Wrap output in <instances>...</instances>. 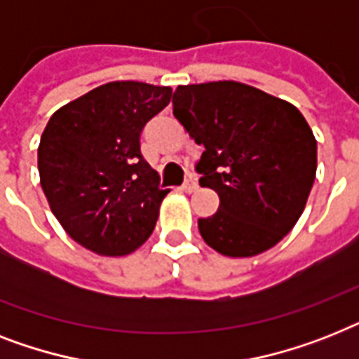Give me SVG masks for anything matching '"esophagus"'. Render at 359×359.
<instances>
[{
    "instance_id": "obj_1",
    "label": "esophagus",
    "mask_w": 359,
    "mask_h": 359,
    "mask_svg": "<svg viewBox=\"0 0 359 359\" xmlns=\"http://www.w3.org/2000/svg\"><path fill=\"white\" fill-rule=\"evenodd\" d=\"M182 189H184L186 194H194L195 189H197V182H195V179H191V177H189L184 184H182Z\"/></svg>"
}]
</instances>
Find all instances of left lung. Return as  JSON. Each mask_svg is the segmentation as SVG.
Here are the masks:
<instances>
[{"instance_id":"8db88e82","label":"left lung","mask_w":359,"mask_h":359,"mask_svg":"<svg viewBox=\"0 0 359 359\" xmlns=\"http://www.w3.org/2000/svg\"><path fill=\"white\" fill-rule=\"evenodd\" d=\"M173 116L199 145V184L219 195L199 219L219 255L249 258L275 247L304 212L316 180L317 142L299 109L236 81L179 86Z\"/></svg>"}]
</instances>
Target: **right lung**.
<instances>
[{"label": "right lung", "mask_w": 359, "mask_h": 359, "mask_svg": "<svg viewBox=\"0 0 359 359\" xmlns=\"http://www.w3.org/2000/svg\"><path fill=\"white\" fill-rule=\"evenodd\" d=\"M170 101V86L114 81L49 118L38 145L40 184L79 245L125 256L147 241L170 189H160L142 156L140 134Z\"/></svg>", "instance_id": "add662e5"}]
</instances>
